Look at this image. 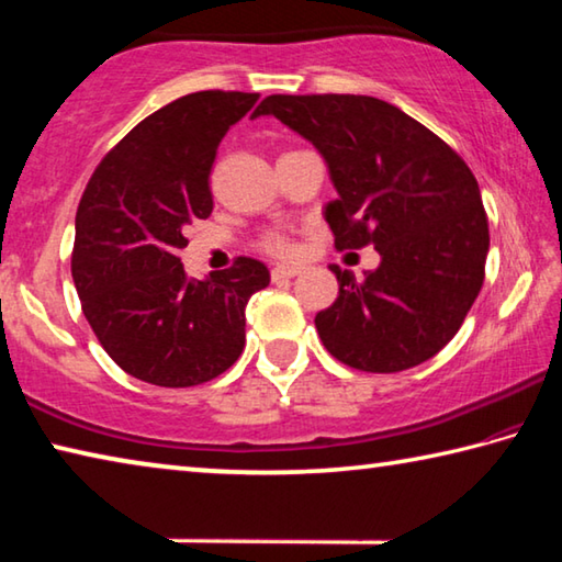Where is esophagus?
<instances>
[{
    "label": "esophagus",
    "mask_w": 562,
    "mask_h": 562,
    "mask_svg": "<svg viewBox=\"0 0 562 562\" xmlns=\"http://www.w3.org/2000/svg\"><path fill=\"white\" fill-rule=\"evenodd\" d=\"M302 272L300 265H278V268H272V280H290V278H297Z\"/></svg>",
    "instance_id": "34e87169"
}]
</instances>
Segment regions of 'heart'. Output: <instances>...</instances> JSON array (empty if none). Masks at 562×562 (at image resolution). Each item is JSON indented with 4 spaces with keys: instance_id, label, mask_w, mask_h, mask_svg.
Masks as SVG:
<instances>
[{
    "instance_id": "obj_1",
    "label": "heart",
    "mask_w": 562,
    "mask_h": 562,
    "mask_svg": "<svg viewBox=\"0 0 562 562\" xmlns=\"http://www.w3.org/2000/svg\"><path fill=\"white\" fill-rule=\"evenodd\" d=\"M262 245H265V250H270L274 255H290L294 250V245L284 235H268Z\"/></svg>"
}]
</instances>
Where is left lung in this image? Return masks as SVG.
I'll return each mask as SVG.
<instances>
[{
	"label": "left lung",
	"instance_id": "left-lung-1",
	"mask_svg": "<svg viewBox=\"0 0 562 562\" xmlns=\"http://www.w3.org/2000/svg\"><path fill=\"white\" fill-rule=\"evenodd\" d=\"M274 116L325 158L335 201L325 221L337 250L372 243L379 268L329 265L339 294L315 325L331 357L361 372H402L441 351L483 284L488 221L469 166L422 123L374 97H274Z\"/></svg>",
	"mask_w": 562,
	"mask_h": 562
}]
</instances>
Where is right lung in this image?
I'll return each instance as SVG.
<instances>
[{
    "instance_id": "right-lung-1",
    "label": "right lung",
    "mask_w": 562,
    "mask_h": 562,
    "mask_svg": "<svg viewBox=\"0 0 562 562\" xmlns=\"http://www.w3.org/2000/svg\"><path fill=\"white\" fill-rule=\"evenodd\" d=\"M258 99L198 91L170 101L109 150L83 190L71 278L101 347L140 382L195 386L243 355L245 304L270 270L237 258L195 280L178 252L186 225L213 211L217 146Z\"/></svg>"
}]
</instances>
